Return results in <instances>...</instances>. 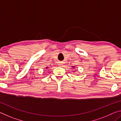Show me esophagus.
I'll return each instance as SVG.
<instances>
[{"label": "esophagus", "instance_id": "34e87169", "mask_svg": "<svg viewBox=\"0 0 121 121\" xmlns=\"http://www.w3.org/2000/svg\"><path fill=\"white\" fill-rule=\"evenodd\" d=\"M59 65H62V63H60V64H59Z\"/></svg>", "mask_w": 121, "mask_h": 121}]
</instances>
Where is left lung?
I'll return each instance as SVG.
<instances>
[{
  "instance_id": "1",
  "label": "left lung",
  "mask_w": 121,
  "mask_h": 121,
  "mask_svg": "<svg viewBox=\"0 0 121 121\" xmlns=\"http://www.w3.org/2000/svg\"><path fill=\"white\" fill-rule=\"evenodd\" d=\"M73 68H74V66H73Z\"/></svg>"
}]
</instances>
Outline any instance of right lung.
<instances>
[{"label":"right lung","instance_id":"obj_1","mask_svg":"<svg viewBox=\"0 0 121 121\" xmlns=\"http://www.w3.org/2000/svg\"><path fill=\"white\" fill-rule=\"evenodd\" d=\"M46 69H48V67H46Z\"/></svg>","mask_w":121,"mask_h":121}]
</instances>
